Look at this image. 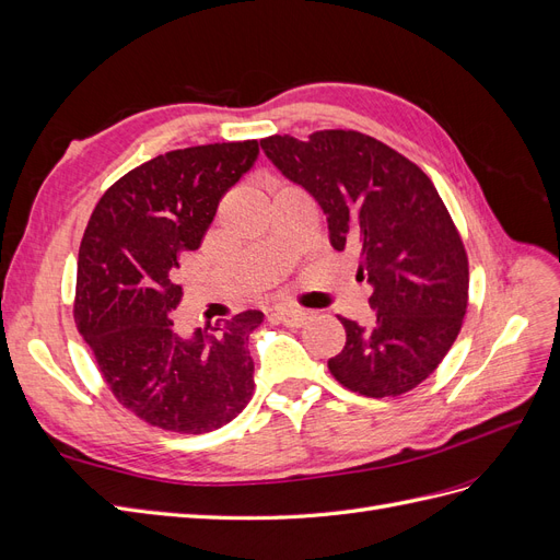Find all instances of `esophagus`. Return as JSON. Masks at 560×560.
<instances>
[{"label": "esophagus", "instance_id": "34e87169", "mask_svg": "<svg viewBox=\"0 0 560 560\" xmlns=\"http://www.w3.org/2000/svg\"><path fill=\"white\" fill-rule=\"evenodd\" d=\"M276 317L287 327H301V325H306L311 313L303 308H294V306H282L276 311Z\"/></svg>", "mask_w": 560, "mask_h": 560}]
</instances>
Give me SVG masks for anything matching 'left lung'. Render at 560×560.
<instances>
[{
	"label": "left lung",
	"mask_w": 560,
	"mask_h": 560,
	"mask_svg": "<svg viewBox=\"0 0 560 560\" xmlns=\"http://www.w3.org/2000/svg\"><path fill=\"white\" fill-rule=\"evenodd\" d=\"M261 149L319 202L331 245L358 254L374 287V325L338 317L346 348L331 376L374 399L418 387L455 343L469 301L467 249L432 179L360 130L270 135Z\"/></svg>",
	"instance_id": "obj_1"
}]
</instances>
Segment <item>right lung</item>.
Wrapping results in <instances>:
<instances>
[{
  "instance_id": "obj_1",
  "label": "right lung",
  "mask_w": 560,
  "mask_h": 560,
  "mask_svg": "<svg viewBox=\"0 0 560 560\" xmlns=\"http://www.w3.org/2000/svg\"><path fill=\"white\" fill-rule=\"evenodd\" d=\"M259 154L257 140L167 151L114 182L83 231L74 322L116 401L177 434H206L254 393L247 311L184 334L179 259L200 247L219 200Z\"/></svg>"
}]
</instances>
